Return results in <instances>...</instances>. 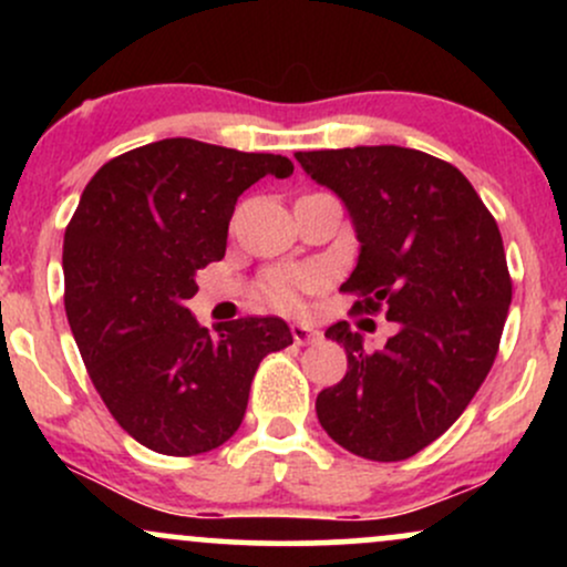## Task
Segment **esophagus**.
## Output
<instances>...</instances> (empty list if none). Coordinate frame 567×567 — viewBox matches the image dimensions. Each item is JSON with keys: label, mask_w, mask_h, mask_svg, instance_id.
Segmentation results:
<instances>
[{"label": "esophagus", "mask_w": 567, "mask_h": 567, "mask_svg": "<svg viewBox=\"0 0 567 567\" xmlns=\"http://www.w3.org/2000/svg\"><path fill=\"white\" fill-rule=\"evenodd\" d=\"M290 333H292V341L298 343V347H306V343H315L317 338H320V330H315L311 324L306 322H292L290 324Z\"/></svg>", "instance_id": "obj_1"}]
</instances>
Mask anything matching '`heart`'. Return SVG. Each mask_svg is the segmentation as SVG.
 I'll return each mask as SVG.
<instances>
[{
	"instance_id": "1",
	"label": "heart",
	"mask_w": 567,
	"mask_h": 567,
	"mask_svg": "<svg viewBox=\"0 0 567 567\" xmlns=\"http://www.w3.org/2000/svg\"><path fill=\"white\" fill-rule=\"evenodd\" d=\"M322 285V275L315 269H296V266H282L271 269L261 279V296L271 306L282 311H298L303 306L306 292L317 290Z\"/></svg>"
}]
</instances>
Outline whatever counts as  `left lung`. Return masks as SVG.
I'll return each mask as SVG.
<instances>
[{
	"instance_id": "left-lung-1",
	"label": "left lung",
	"mask_w": 567,
	"mask_h": 567,
	"mask_svg": "<svg viewBox=\"0 0 567 567\" xmlns=\"http://www.w3.org/2000/svg\"><path fill=\"white\" fill-rule=\"evenodd\" d=\"M347 205L360 258L343 292L394 322L368 351L349 322L324 330L349 370L317 394V419L349 453L402 461L464 413L496 360L512 279L496 218L458 167L405 146L298 152ZM368 322V320H365Z\"/></svg>"
}]
</instances>
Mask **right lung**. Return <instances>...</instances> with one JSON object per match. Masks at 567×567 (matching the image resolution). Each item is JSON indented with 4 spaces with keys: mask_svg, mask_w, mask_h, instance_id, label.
Instances as JSON below:
<instances>
[{
    "mask_svg": "<svg viewBox=\"0 0 567 567\" xmlns=\"http://www.w3.org/2000/svg\"><path fill=\"white\" fill-rule=\"evenodd\" d=\"M290 173L282 154L165 138L106 162L84 186L63 237L66 317L109 413L148 451L224 445L264 357L292 343L279 317L207 333L186 309L197 271L224 258L239 194Z\"/></svg>",
    "mask_w": 567,
    "mask_h": 567,
    "instance_id": "right-lung-1",
    "label": "right lung"
}]
</instances>
